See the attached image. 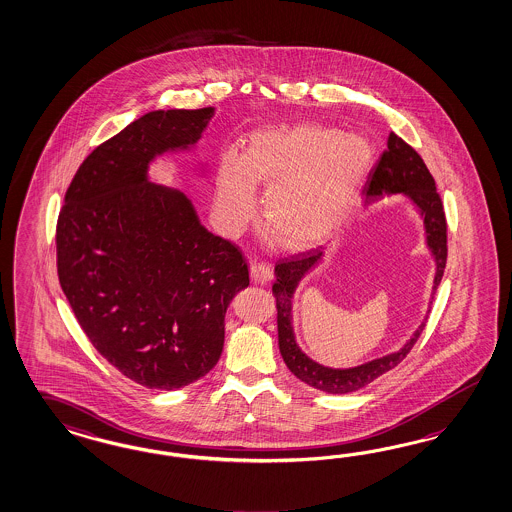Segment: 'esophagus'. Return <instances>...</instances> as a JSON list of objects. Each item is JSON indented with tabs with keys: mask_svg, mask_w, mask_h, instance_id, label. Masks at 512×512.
<instances>
[{
	"mask_svg": "<svg viewBox=\"0 0 512 512\" xmlns=\"http://www.w3.org/2000/svg\"><path fill=\"white\" fill-rule=\"evenodd\" d=\"M250 278L254 284H269L273 280V267L269 263H252L250 265Z\"/></svg>",
	"mask_w": 512,
	"mask_h": 512,
	"instance_id": "34e87169",
	"label": "esophagus"
}]
</instances>
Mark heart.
<instances>
[{
	"instance_id": "obj_1",
	"label": "heart",
	"mask_w": 512,
	"mask_h": 512,
	"mask_svg": "<svg viewBox=\"0 0 512 512\" xmlns=\"http://www.w3.org/2000/svg\"><path fill=\"white\" fill-rule=\"evenodd\" d=\"M374 162L372 142L359 132L320 123L260 129L245 155L220 153L215 205L222 224L239 230L256 213L265 187L267 228L286 249L316 247L340 230Z\"/></svg>"
}]
</instances>
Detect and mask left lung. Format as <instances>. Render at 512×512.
Returning <instances> with one entry per match:
<instances>
[{"label":"left lung","mask_w":512,"mask_h":512,"mask_svg":"<svg viewBox=\"0 0 512 512\" xmlns=\"http://www.w3.org/2000/svg\"><path fill=\"white\" fill-rule=\"evenodd\" d=\"M393 194H402L404 198H408L423 219L424 243L436 262V275L432 286V292L436 293L447 263V222L443 204L436 190V181L428 172L421 155L400 136H396L395 132L389 134L387 149L383 151L378 164L372 168L363 190L366 204H374L383 196ZM322 260L323 252L314 249L299 254L297 260L293 258L275 265L277 280L273 284V295L277 299L278 348L293 376L323 393L346 395L363 389L368 383L378 380L381 374L395 368L423 333L426 318L398 351L350 368H331L316 363L299 348L295 340L292 305L299 282Z\"/></svg>","instance_id":"left-lung-1"}]
</instances>
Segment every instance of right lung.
Returning <instances> with one entry per match:
<instances>
[{
    "label": "right lung",
    "instance_id": "right-lung-1",
    "mask_svg": "<svg viewBox=\"0 0 512 512\" xmlns=\"http://www.w3.org/2000/svg\"><path fill=\"white\" fill-rule=\"evenodd\" d=\"M215 108L153 110L93 149L65 194L58 275L91 344L147 389L172 391L217 365L224 316L249 286L241 250L207 232L181 190L149 181L190 151Z\"/></svg>",
    "mask_w": 512,
    "mask_h": 512
}]
</instances>
